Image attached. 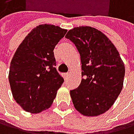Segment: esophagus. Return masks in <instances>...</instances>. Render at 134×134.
I'll return each instance as SVG.
<instances>
[{
	"instance_id": "1",
	"label": "esophagus",
	"mask_w": 134,
	"mask_h": 134,
	"mask_svg": "<svg viewBox=\"0 0 134 134\" xmlns=\"http://www.w3.org/2000/svg\"><path fill=\"white\" fill-rule=\"evenodd\" d=\"M69 76H70V75H69V74H68V73L63 74V77H64V79H68Z\"/></svg>"
}]
</instances>
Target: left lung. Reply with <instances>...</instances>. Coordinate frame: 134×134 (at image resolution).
Here are the masks:
<instances>
[{"label":"left lung","mask_w":134,"mask_h":134,"mask_svg":"<svg viewBox=\"0 0 134 134\" xmlns=\"http://www.w3.org/2000/svg\"><path fill=\"white\" fill-rule=\"evenodd\" d=\"M65 37L78 50L84 76L80 86L70 91L74 107L82 115H100L111 108L123 89L124 62L115 46L97 29L75 27Z\"/></svg>","instance_id":"left-lung-1"}]
</instances>
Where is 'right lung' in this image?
<instances>
[{"instance_id":"right-lung-1","label":"right lung","mask_w":134,"mask_h":134,"mask_svg":"<svg viewBox=\"0 0 134 134\" xmlns=\"http://www.w3.org/2000/svg\"><path fill=\"white\" fill-rule=\"evenodd\" d=\"M66 31L53 25H39L28 34L13 56L9 71L11 92L16 103L29 113L50 108L63 83L54 68L53 49Z\"/></svg>"}]
</instances>
